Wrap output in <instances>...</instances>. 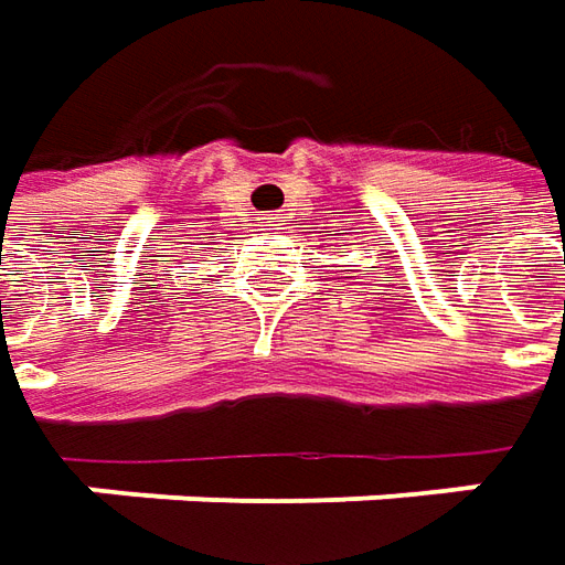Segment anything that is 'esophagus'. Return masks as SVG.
<instances>
[{"label": "esophagus", "mask_w": 565, "mask_h": 565, "mask_svg": "<svg viewBox=\"0 0 565 565\" xmlns=\"http://www.w3.org/2000/svg\"><path fill=\"white\" fill-rule=\"evenodd\" d=\"M264 232H279L282 228V216H276V213H270V216H264Z\"/></svg>", "instance_id": "obj_1"}]
</instances>
